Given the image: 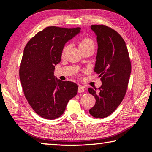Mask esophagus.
I'll return each instance as SVG.
<instances>
[{"mask_svg": "<svg viewBox=\"0 0 152 152\" xmlns=\"http://www.w3.org/2000/svg\"><path fill=\"white\" fill-rule=\"evenodd\" d=\"M85 91V89H84V88H83V86H79V87H78V93H82V92H83Z\"/></svg>", "mask_w": 152, "mask_h": 152, "instance_id": "esophagus-1", "label": "esophagus"}]
</instances>
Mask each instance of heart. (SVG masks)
Here are the masks:
<instances>
[{"mask_svg": "<svg viewBox=\"0 0 152 152\" xmlns=\"http://www.w3.org/2000/svg\"><path fill=\"white\" fill-rule=\"evenodd\" d=\"M89 47H92V48L95 47V44H94V42H93V41L89 38H83V39L80 42V43L79 44L80 50H82V49H83V48H86ZM67 48H68L67 46H64L62 50V55H64L65 53Z\"/></svg>", "mask_w": 152, "mask_h": 152, "instance_id": "1", "label": "heart"}]
</instances>
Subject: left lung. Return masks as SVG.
<instances>
[{
	"label": "left lung",
	"instance_id": "1",
	"mask_svg": "<svg viewBox=\"0 0 152 152\" xmlns=\"http://www.w3.org/2000/svg\"><path fill=\"white\" fill-rule=\"evenodd\" d=\"M91 28L98 43L94 70L99 74L102 86L98 89H88L96 100L89 112L94 118H103L114 112L124 99L131 63L125 41L118 32L104 25H92Z\"/></svg>",
	"mask_w": 152,
	"mask_h": 152
}]
</instances>
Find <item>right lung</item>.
Wrapping results in <instances>:
<instances>
[{"label": "right lung", "mask_w": 152, "mask_h": 152, "mask_svg": "<svg viewBox=\"0 0 152 152\" xmlns=\"http://www.w3.org/2000/svg\"><path fill=\"white\" fill-rule=\"evenodd\" d=\"M81 28L48 27L38 32L25 47L19 78L25 98L40 117L54 119L62 115L78 85L55 78V65L60 63L64 44Z\"/></svg>", "instance_id": "obj_1"}]
</instances>
